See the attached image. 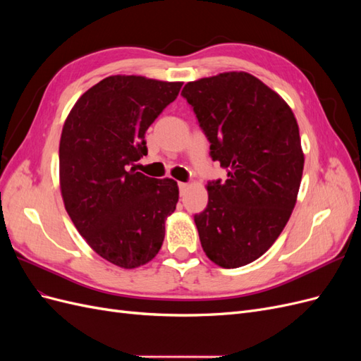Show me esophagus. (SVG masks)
<instances>
[{"mask_svg":"<svg viewBox=\"0 0 361 361\" xmlns=\"http://www.w3.org/2000/svg\"><path fill=\"white\" fill-rule=\"evenodd\" d=\"M178 187H179V192H180V195L187 191V188H188V183H185V182H179L178 183Z\"/></svg>","mask_w":361,"mask_h":361,"instance_id":"obj_1","label":"esophagus"}]
</instances>
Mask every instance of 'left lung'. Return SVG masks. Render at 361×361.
<instances>
[{"mask_svg":"<svg viewBox=\"0 0 361 361\" xmlns=\"http://www.w3.org/2000/svg\"><path fill=\"white\" fill-rule=\"evenodd\" d=\"M227 179L207 182V206L194 215L206 256L223 268L260 257L285 228L300 190L304 155L288 104L256 76L227 72L185 84Z\"/></svg>","mask_w":361,"mask_h":361,"instance_id":"obj_1","label":"left lung"}]
</instances>
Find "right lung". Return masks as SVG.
Wrapping results in <instances>:
<instances>
[{"instance_id":"right-lung-1","label":"right lung","mask_w":361,"mask_h":361,"mask_svg":"<svg viewBox=\"0 0 361 361\" xmlns=\"http://www.w3.org/2000/svg\"><path fill=\"white\" fill-rule=\"evenodd\" d=\"M182 82L108 76L72 108L60 140V187L76 231L97 255L122 268L159 251L178 183L147 178L134 164L147 155L146 130L176 99Z\"/></svg>"}]
</instances>
